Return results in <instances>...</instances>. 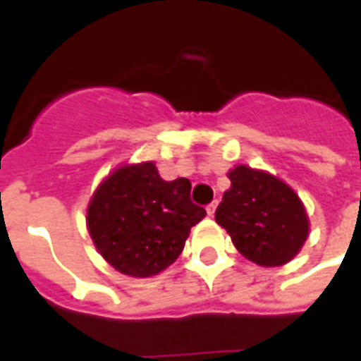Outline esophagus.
Returning a JSON list of instances; mask_svg holds the SVG:
<instances>
[{
    "label": "esophagus",
    "mask_w": 361,
    "mask_h": 361,
    "mask_svg": "<svg viewBox=\"0 0 361 361\" xmlns=\"http://www.w3.org/2000/svg\"><path fill=\"white\" fill-rule=\"evenodd\" d=\"M215 209H217V202H212V204L207 206V215H212V217H213V213H215Z\"/></svg>",
    "instance_id": "34e87169"
}]
</instances>
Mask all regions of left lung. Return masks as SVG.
<instances>
[{
  "label": "left lung",
  "mask_w": 361,
  "mask_h": 361,
  "mask_svg": "<svg viewBox=\"0 0 361 361\" xmlns=\"http://www.w3.org/2000/svg\"><path fill=\"white\" fill-rule=\"evenodd\" d=\"M231 188L215 212L242 256L279 267L296 257L307 235L310 219L298 194L271 173L236 165L228 171Z\"/></svg>",
  "instance_id": "left-lung-1"
}]
</instances>
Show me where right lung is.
Segmentation results:
<instances>
[{
  "mask_svg": "<svg viewBox=\"0 0 361 361\" xmlns=\"http://www.w3.org/2000/svg\"><path fill=\"white\" fill-rule=\"evenodd\" d=\"M188 178L163 180L154 161L121 165L99 183L86 209V227L105 262L128 277H154L184 248L206 217L192 204Z\"/></svg>",
  "mask_w": 361,
  "mask_h": 361,
  "instance_id": "obj_1",
  "label": "right lung"
}]
</instances>
